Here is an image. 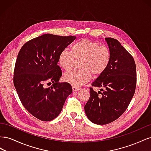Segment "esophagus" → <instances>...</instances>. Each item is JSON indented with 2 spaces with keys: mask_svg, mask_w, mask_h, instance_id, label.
Returning a JSON list of instances; mask_svg holds the SVG:
<instances>
[{
  "mask_svg": "<svg viewBox=\"0 0 151 151\" xmlns=\"http://www.w3.org/2000/svg\"><path fill=\"white\" fill-rule=\"evenodd\" d=\"M79 89H80L79 88H77V87H75V86H72L73 91H79Z\"/></svg>",
  "mask_w": 151,
  "mask_h": 151,
  "instance_id": "obj_1",
  "label": "esophagus"
}]
</instances>
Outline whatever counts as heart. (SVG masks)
<instances>
[{"mask_svg": "<svg viewBox=\"0 0 151 151\" xmlns=\"http://www.w3.org/2000/svg\"><path fill=\"white\" fill-rule=\"evenodd\" d=\"M72 53L67 50L60 52L58 58V64L65 70H69L75 58H82L79 70L66 73L63 79L72 86L79 87L88 82L91 77L101 74L106 69L111 59L109 48L104 45L87 38L79 40L72 45Z\"/></svg>", "mask_w": 151, "mask_h": 151, "instance_id": "obj_1", "label": "heart"}]
</instances>
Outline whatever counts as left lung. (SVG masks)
<instances>
[{"mask_svg": "<svg viewBox=\"0 0 151 151\" xmlns=\"http://www.w3.org/2000/svg\"><path fill=\"white\" fill-rule=\"evenodd\" d=\"M111 53L106 70L92 83L101 88L96 92L90 88V97L84 106L88 119L95 124L106 125L125 111L134 96L137 73L134 59L116 39L105 38Z\"/></svg>", "mask_w": 151, "mask_h": 151, "instance_id": "8db88e82", "label": "left lung"}]
</instances>
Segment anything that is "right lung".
<instances>
[{
    "label": "right lung",
    "instance_id": "right-lung-1",
    "mask_svg": "<svg viewBox=\"0 0 151 151\" xmlns=\"http://www.w3.org/2000/svg\"><path fill=\"white\" fill-rule=\"evenodd\" d=\"M76 38L45 34L27 42L18 53L14 85L24 107L40 120L57 117L72 92L69 83H58L62 72L57 63L60 52Z\"/></svg>",
    "mask_w": 151,
    "mask_h": 151
}]
</instances>
